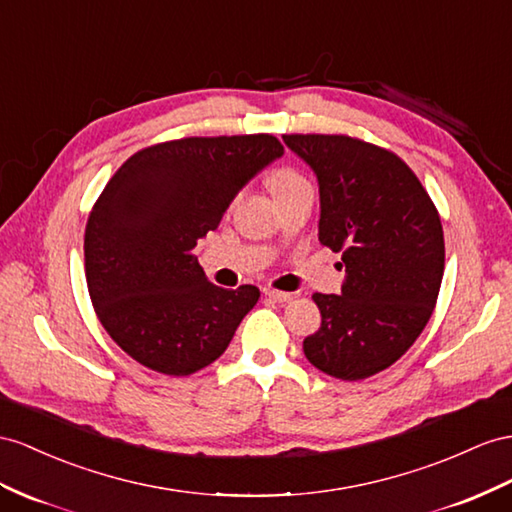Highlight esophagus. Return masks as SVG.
Masks as SVG:
<instances>
[{
    "instance_id": "obj_1",
    "label": "esophagus",
    "mask_w": 512,
    "mask_h": 512,
    "mask_svg": "<svg viewBox=\"0 0 512 512\" xmlns=\"http://www.w3.org/2000/svg\"><path fill=\"white\" fill-rule=\"evenodd\" d=\"M266 296L272 298V300H277V303H287V300L292 298L290 292H279V290H266Z\"/></svg>"
}]
</instances>
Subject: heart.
Instances as JSON below:
<instances>
[{
	"label": "heart",
	"instance_id": "b5f03b06",
	"mask_svg": "<svg viewBox=\"0 0 512 512\" xmlns=\"http://www.w3.org/2000/svg\"><path fill=\"white\" fill-rule=\"evenodd\" d=\"M270 188H272L274 199H277V196H285V194H292L298 190H307L311 186H309V181L298 173V170L281 168L270 177Z\"/></svg>",
	"mask_w": 512,
	"mask_h": 512
}]
</instances>
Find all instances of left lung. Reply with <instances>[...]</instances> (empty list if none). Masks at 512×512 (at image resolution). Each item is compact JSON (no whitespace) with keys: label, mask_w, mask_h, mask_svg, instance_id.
Returning a JSON list of instances; mask_svg holds the SVG:
<instances>
[{"label":"left lung","mask_w":512,"mask_h":512,"mask_svg":"<svg viewBox=\"0 0 512 512\" xmlns=\"http://www.w3.org/2000/svg\"><path fill=\"white\" fill-rule=\"evenodd\" d=\"M283 142L318 179V240L342 251V294H313L320 329L311 365L342 381L389 368L413 346L443 279V229L428 192L398 155L350 136L292 134Z\"/></svg>","instance_id":"obj_1"}]
</instances>
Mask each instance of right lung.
<instances>
[{
  "instance_id": "right-lung-1",
  "label": "right lung",
  "mask_w": 512,
  "mask_h": 512,
  "mask_svg": "<svg viewBox=\"0 0 512 512\" xmlns=\"http://www.w3.org/2000/svg\"><path fill=\"white\" fill-rule=\"evenodd\" d=\"M281 155L270 134L181 138L134 153L103 188L84 235L88 294L103 329L144 368L199 372L255 307L257 287L209 283L194 246Z\"/></svg>"
}]
</instances>
